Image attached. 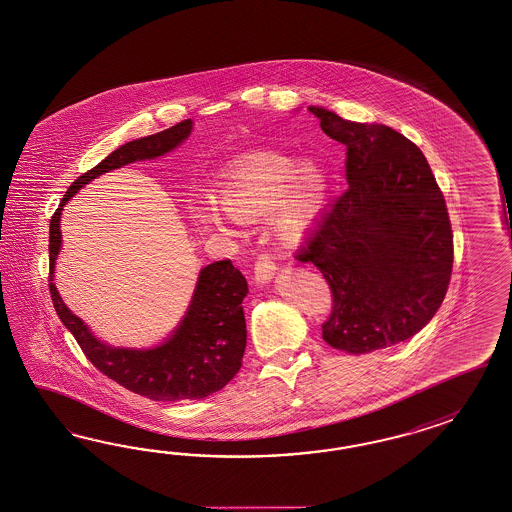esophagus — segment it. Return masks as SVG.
<instances>
[{
  "mask_svg": "<svg viewBox=\"0 0 512 512\" xmlns=\"http://www.w3.org/2000/svg\"><path fill=\"white\" fill-rule=\"evenodd\" d=\"M276 274V263L270 255H259L255 261V280L259 283L270 282Z\"/></svg>",
  "mask_w": 512,
  "mask_h": 512,
  "instance_id": "esophagus-1",
  "label": "esophagus"
}]
</instances>
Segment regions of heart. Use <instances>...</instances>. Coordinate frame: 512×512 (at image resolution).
<instances>
[{
  "instance_id": "1",
  "label": "heart",
  "mask_w": 512,
  "mask_h": 512,
  "mask_svg": "<svg viewBox=\"0 0 512 512\" xmlns=\"http://www.w3.org/2000/svg\"><path fill=\"white\" fill-rule=\"evenodd\" d=\"M215 206L236 223H257L272 213V229L285 244H297L323 210L327 179L312 162L297 164L274 153H259L234 164L212 191ZM202 227L219 223L212 208H198Z\"/></svg>"
}]
</instances>
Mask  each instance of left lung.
I'll return each instance as SVG.
<instances>
[{
	"mask_svg": "<svg viewBox=\"0 0 512 512\" xmlns=\"http://www.w3.org/2000/svg\"><path fill=\"white\" fill-rule=\"evenodd\" d=\"M308 109L346 147L350 185L297 253L333 293L323 340L353 355L405 342L448 291L454 236L444 196L420 147L397 130Z\"/></svg>",
	"mask_w": 512,
	"mask_h": 512,
	"instance_id": "8db88e82",
	"label": "left lung"
}]
</instances>
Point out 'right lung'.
<instances>
[{"mask_svg":"<svg viewBox=\"0 0 512 512\" xmlns=\"http://www.w3.org/2000/svg\"><path fill=\"white\" fill-rule=\"evenodd\" d=\"M193 121H181L153 136L128 141L92 170L77 177L54 212L49 229V291L54 310L90 363L107 378L153 401H193L225 388L242 367L246 352V318L242 300L246 278L229 259L204 266L193 299L176 331L151 350L111 348L92 335L83 319L71 314L53 283L54 263L62 246L60 215L81 187L130 162L157 159L189 138Z\"/></svg>","mask_w":512,"mask_h":512,"instance_id":"add662e5","label":"right lung"}]
</instances>
